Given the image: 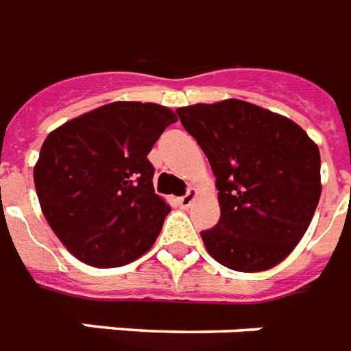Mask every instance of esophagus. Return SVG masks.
Wrapping results in <instances>:
<instances>
[{"mask_svg":"<svg viewBox=\"0 0 351 351\" xmlns=\"http://www.w3.org/2000/svg\"><path fill=\"white\" fill-rule=\"evenodd\" d=\"M195 199H197V190L190 189L186 195H183V197H179V204H181L183 208H190Z\"/></svg>","mask_w":351,"mask_h":351,"instance_id":"34e87169","label":"esophagus"}]
</instances>
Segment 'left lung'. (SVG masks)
I'll use <instances>...</instances> for the list:
<instances>
[{
	"label": "left lung",
	"instance_id": "8db88e82",
	"mask_svg": "<svg viewBox=\"0 0 351 351\" xmlns=\"http://www.w3.org/2000/svg\"><path fill=\"white\" fill-rule=\"evenodd\" d=\"M178 116L208 158L221 219L204 248L235 271L270 270L293 252L321 197L317 143L295 121L241 99L181 106Z\"/></svg>",
	"mask_w": 351,
	"mask_h": 351
}]
</instances>
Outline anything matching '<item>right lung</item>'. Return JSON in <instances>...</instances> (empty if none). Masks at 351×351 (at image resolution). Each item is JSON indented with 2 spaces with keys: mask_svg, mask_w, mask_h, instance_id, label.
I'll return each instance as SVG.
<instances>
[{
  "mask_svg": "<svg viewBox=\"0 0 351 351\" xmlns=\"http://www.w3.org/2000/svg\"><path fill=\"white\" fill-rule=\"evenodd\" d=\"M176 121L168 106L114 101L47 136L34 165L36 193L75 259L116 268L152 248L170 204L154 192L147 156Z\"/></svg>",
  "mask_w": 351,
  "mask_h": 351,
  "instance_id": "obj_1",
  "label": "right lung"
}]
</instances>
